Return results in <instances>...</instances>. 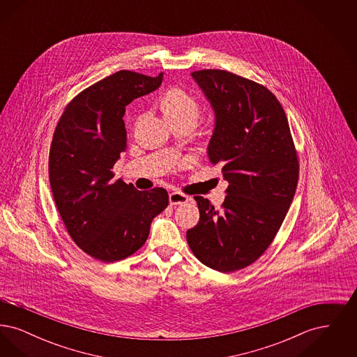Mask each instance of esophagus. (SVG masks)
Masks as SVG:
<instances>
[{
    "mask_svg": "<svg viewBox=\"0 0 357 357\" xmlns=\"http://www.w3.org/2000/svg\"><path fill=\"white\" fill-rule=\"evenodd\" d=\"M169 201H170V204H185L190 201V198L179 191H174V192H170Z\"/></svg>",
    "mask_w": 357,
    "mask_h": 357,
    "instance_id": "1",
    "label": "esophagus"
}]
</instances>
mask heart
Segmentation results:
<instances>
[{
	"label": "heart",
	"instance_id": "1",
	"mask_svg": "<svg viewBox=\"0 0 357 357\" xmlns=\"http://www.w3.org/2000/svg\"><path fill=\"white\" fill-rule=\"evenodd\" d=\"M162 109L166 118H194L197 119L199 105L197 100L183 89L174 88L162 99Z\"/></svg>",
	"mask_w": 357,
	"mask_h": 357
}]
</instances>
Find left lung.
Here are the masks:
<instances>
[{
	"instance_id": "8db88e82",
	"label": "left lung",
	"mask_w": 357,
	"mask_h": 357,
	"mask_svg": "<svg viewBox=\"0 0 357 357\" xmlns=\"http://www.w3.org/2000/svg\"><path fill=\"white\" fill-rule=\"evenodd\" d=\"M214 111L207 146L211 165L229 182L220 210L194 197L199 222L187 243L206 266L236 272L269 248L287 217L298 182V159L288 119L264 85L227 70L191 73Z\"/></svg>"
}]
</instances>
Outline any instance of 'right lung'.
Listing matches in <instances>:
<instances>
[{"mask_svg":"<svg viewBox=\"0 0 357 357\" xmlns=\"http://www.w3.org/2000/svg\"><path fill=\"white\" fill-rule=\"evenodd\" d=\"M162 80L163 73L119 70L79 93L54 130L50 182L56 207L75 243L102 262L134 255L169 204L165 188L139 191L112 172L127 149L126 105L158 89Z\"/></svg>","mask_w":357,"mask_h":357,"instance_id":"add662e5","label":"right lung"}]
</instances>
